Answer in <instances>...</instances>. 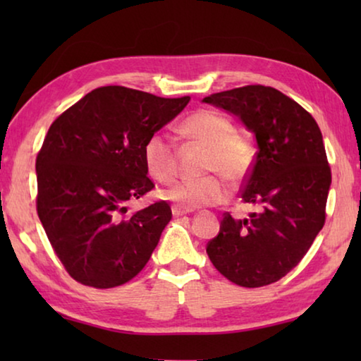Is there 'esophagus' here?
Here are the masks:
<instances>
[{"instance_id": "obj_1", "label": "esophagus", "mask_w": 361, "mask_h": 361, "mask_svg": "<svg viewBox=\"0 0 361 361\" xmlns=\"http://www.w3.org/2000/svg\"><path fill=\"white\" fill-rule=\"evenodd\" d=\"M172 213H173V216H183V215H186V213H191V210L183 209V207H180V205H172Z\"/></svg>"}]
</instances>
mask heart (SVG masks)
<instances>
[{
    "instance_id": "b5f03b06",
    "label": "heart",
    "mask_w": 361,
    "mask_h": 361,
    "mask_svg": "<svg viewBox=\"0 0 361 361\" xmlns=\"http://www.w3.org/2000/svg\"><path fill=\"white\" fill-rule=\"evenodd\" d=\"M180 132L209 148L204 172L221 173L232 183L245 178L255 161V145L247 133L234 130L232 121L216 109H197L180 124ZM145 169L152 180L172 183L178 173L176 148L164 133H152L143 146ZM162 197L192 210L224 202L229 186L219 175L185 180L162 191Z\"/></svg>"
}]
</instances>
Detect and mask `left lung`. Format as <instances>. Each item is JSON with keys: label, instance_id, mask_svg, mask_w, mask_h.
<instances>
[{"label": "left lung", "instance_id": "left-lung-1", "mask_svg": "<svg viewBox=\"0 0 361 361\" xmlns=\"http://www.w3.org/2000/svg\"><path fill=\"white\" fill-rule=\"evenodd\" d=\"M204 102L237 116L255 133L258 152L240 197L261 207L243 219L226 212L207 255L232 283H274L298 266L325 224L331 169L319 124L290 97L259 84Z\"/></svg>", "mask_w": 361, "mask_h": 361}]
</instances>
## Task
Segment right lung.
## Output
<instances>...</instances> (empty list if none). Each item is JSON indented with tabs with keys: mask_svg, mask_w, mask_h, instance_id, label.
Instances as JSON below:
<instances>
[{
	"mask_svg": "<svg viewBox=\"0 0 361 361\" xmlns=\"http://www.w3.org/2000/svg\"><path fill=\"white\" fill-rule=\"evenodd\" d=\"M142 90L94 89L49 127L36 157V210L54 252L76 282L114 288L146 266L172 219L166 200L127 213L154 188L143 146L189 103Z\"/></svg>",
	"mask_w": 361,
	"mask_h": 361,
	"instance_id": "1",
	"label": "right lung"
}]
</instances>
